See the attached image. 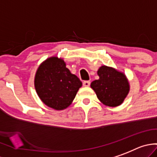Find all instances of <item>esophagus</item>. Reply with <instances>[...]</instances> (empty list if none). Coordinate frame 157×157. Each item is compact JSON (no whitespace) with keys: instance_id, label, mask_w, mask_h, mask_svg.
<instances>
[{"instance_id":"obj_1","label":"esophagus","mask_w":157,"mask_h":157,"mask_svg":"<svg viewBox=\"0 0 157 157\" xmlns=\"http://www.w3.org/2000/svg\"><path fill=\"white\" fill-rule=\"evenodd\" d=\"M90 84H91V82L89 81V80H85V81L83 82V85L84 87H89L90 86Z\"/></svg>"}]
</instances>
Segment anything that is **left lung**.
Masks as SVG:
<instances>
[{
    "mask_svg": "<svg viewBox=\"0 0 157 157\" xmlns=\"http://www.w3.org/2000/svg\"><path fill=\"white\" fill-rule=\"evenodd\" d=\"M97 73L99 78L91 82V87L98 100L106 106L121 105L130 91L129 81L124 73L113 67L101 66Z\"/></svg>",
    "mask_w": 157,
    "mask_h": 157,
    "instance_id": "8db88e82",
    "label": "left lung"
}]
</instances>
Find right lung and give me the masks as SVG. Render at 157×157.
Returning a JSON list of instances; mask_svg holds the SVG:
<instances>
[{
  "instance_id": "1",
  "label": "right lung",
  "mask_w": 157,
  "mask_h": 157,
  "mask_svg": "<svg viewBox=\"0 0 157 157\" xmlns=\"http://www.w3.org/2000/svg\"><path fill=\"white\" fill-rule=\"evenodd\" d=\"M82 82L66 68L61 58H48L39 66L35 74L34 87L42 102L56 110L68 108Z\"/></svg>"
}]
</instances>
